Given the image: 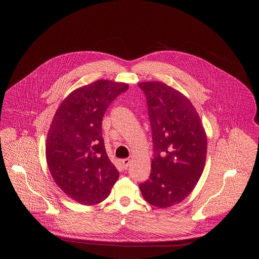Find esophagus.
Returning <instances> with one entry per match:
<instances>
[{"label":"esophagus","instance_id":"1","mask_svg":"<svg viewBox=\"0 0 259 259\" xmlns=\"http://www.w3.org/2000/svg\"><path fill=\"white\" fill-rule=\"evenodd\" d=\"M122 165H123L124 169H127L128 166L130 165V159H128V158L123 159V160H122Z\"/></svg>","mask_w":259,"mask_h":259}]
</instances>
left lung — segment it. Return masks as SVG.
<instances>
[{"label": "left lung", "instance_id": "1", "mask_svg": "<svg viewBox=\"0 0 259 259\" xmlns=\"http://www.w3.org/2000/svg\"><path fill=\"white\" fill-rule=\"evenodd\" d=\"M146 95L153 159L147 182L139 185L152 206L168 208L197 185L207 156V135L197 111L184 94L161 81L140 82Z\"/></svg>", "mask_w": 259, "mask_h": 259}]
</instances>
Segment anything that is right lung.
I'll use <instances>...</instances> for the list:
<instances>
[{
  "label": "right lung",
  "mask_w": 259,
  "mask_h": 259,
  "mask_svg": "<svg viewBox=\"0 0 259 259\" xmlns=\"http://www.w3.org/2000/svg\"><path fill=\"white\" fill-rule=\"evenodd\" d=\"M128 84L96 80L70 93L55 112L47 138L50 174L62 190L82 205H96L111 193L119 172L106 152L102 121L111 102Z\"/></svg>",
  "instance_id": "obj_1"
}]
</instances>
